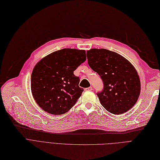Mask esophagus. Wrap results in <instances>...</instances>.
Instances as JSON below:
<instances>
[{
  "mask_svg": "<svg viewBox=\"0 0 160 160\" xmlns=\"http://www.w3.org/2000/svg\"><path fill=\"white\" fill-rule=\"evenodd\" d=\"M93 89L92 87H89V88H87L85 89L86 91H92V90Z\"/></svg>",
  "mask_w": 160,
  "mask_h": 160,
  "instance_id": "1",
  "label": "esophagus"
}]
</instances>
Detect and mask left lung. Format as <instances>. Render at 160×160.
<instances>
[{
	"label": "left lung",
	"instance_id": "1",
	"mask_svg": "<svg viewBox=\"0 0 160 160\" xmlns=\"http://www.w3.org/2000/svg\"><path fill=\"white\" fill-rule=\"evenodd\" d=\"M89 66L103 82L97 93L102 106L109 112L121 114L137 102L141 92L139 76L135 67L121 55L106 49L88 50Z\"/></svg>",
	"mask_w": 160,
	"mask_h": 160
}]
</instances>
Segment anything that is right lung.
<instances>
[{
	"label": "right lung",
	"instance_id": "add662e5",
	"mask_svg": "<svg viewBox=\"0 0 160 160\" xmlns=\"http://www.w3.org/2000/svg\"><path fill=\"white\" fill-rule=\"evenodd\" d=\"M86 60L85 50L64 48L42 59L34 67L31 87L38 106L51 114L60 115L70 110L84 89L74 71Z\"/></svg>",
	"mask_w": 160,
	"mask_h": 160
}]
</instances>
